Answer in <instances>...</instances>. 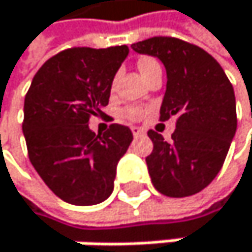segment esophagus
I'll return each instance as SVG.
<instances>
[{"label":"esophagus","mask_w":252,"mask_h":252,"mask_svg":"<svg viewBox=\"0 0 252 252\" xmlns=\"http://www.w3.org/2000/svg\"><path fill=\"white\" fill-rule=\"evenodd\" d=\"M131 133H133V136H134V137H137V136H142L145 131H143L140 127H131Z\"/></svg>","instance_id":"esophagus-1"}]
</instances>
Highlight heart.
Masks as SVG:
<instances>
[{
  "label": "heart",
  "mask_w": 252,
  "mask_h": 252,
  "mask_svg": "<svg viewBox=\"0 0 252 252\" xmlns=\"http://www.w3.org/2000/svg\"><path fill=\"white\" fill-rule=\"evenodd\" d=\"M137 64H139V69L145 78H147L154 69L160 67L158 62L153 57H142ZM122 116L130 121H140L145 116V109L139 107V105H127V107L122 109Z\"/></svg>",
  "instance_id": "b5f03b06"
}]
</instances>
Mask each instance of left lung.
Instances as JSON below:
<instances>
[{
  "label": "left lung",
  "mask_w": 252,
  "mask_h": 252,
  "mask_svg": "<svg viewBox=\"0 0 252 252\" xmlns=\"http://www.w3.org/2000/svg\"><path fill=\"white\" fill-rule=\"evenodd\" d=\"M166 67L160 121L177 119L172 140L148 131L153 153L147 166L154 188L166 196H190L207 188L225 161L236 133V98L220 64L202 48L171 36L133 43Z\"/></svg>",
  "instance_id": "left-lung-1"
}]
</instances>
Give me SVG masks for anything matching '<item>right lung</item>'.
I'll use <instances>...</instances> for the list:
<instances>
[{"mask_svg":"<svg viewBox=\"0 0 252 252\" xmlns=\"http://www.w3.org/2000/svg\"><path fill=\"white\" fill-rule=\"evenodd\" d=\"M128 46L67 48L36 72L24 101L22 131L28 158L45 185L74 206H94L113 190L116 164L131 130L110 124L95 134L92 116H104L112 81Z\"/></svg>","mask_w":252,"mask_h":252,"instance_id":"add662e5","label":"right lung"}]
</instances>
